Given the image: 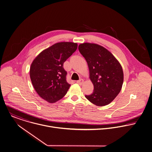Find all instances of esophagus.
<instances>
[{
    "mask_svg": "<svg viewBox=\"0 0 152 152\" xmlns=\"http://www.w3.org/2000/svg\"><path fill=\"white\" fill-rule=\"evenodd\" d=\"M83 83H84V80L83 79H81V80H80L77 81V83L79 85H82Z\"/></svg>",
    "mask_w": 152,
    "mask_h": 152,
    "instance_id": "esophagus-1",
    "label": "esophagus"
}]
</instances>
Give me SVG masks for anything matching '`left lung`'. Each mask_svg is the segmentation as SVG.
<instances>
[{"label":"left lung","mask_w":152,"mask_h":152,"mask_svg":"<svg viewBox=\"0 0 152 152\" xmlns=\"http://www.w3.org/2000/svg\"><path fill=\"white\" fill-rule=\"evenodd\" d=\"M90 71L94 91L86 97L97 106L110 104L121 91L123 83L122 67L114 55L103 47L84 43L78 46Z\"/></svg>","instance_id":"1"}]
</instances>
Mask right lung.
Returning <instances> with one entry per match:
<instances>
[{"mask_svg": "<svg viewBox=\"0 0 152 152\" xmlns=\"http://www.w3.org/2000/svg\"><path fill=\"white\" fill-rule=\"evenodd\" d=\"M77 47V43L58 42L42 51L33 61L31 80L35 91L44 100L55 102L66 94L71 85L66 80L67 72L63 65Z\"/></svg>", "mask_w": 152, "mask_h": 152, "instance_id": "obj_1", "label": "right lung"}]
</instances>
